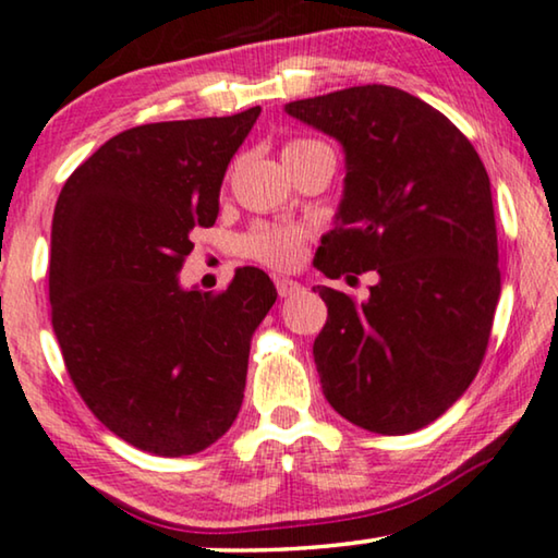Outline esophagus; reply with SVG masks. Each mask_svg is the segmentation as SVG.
<instances>
[{
	"mask_svg": "<svg viewBox=\"0 0 558 558\" xmlns=\"http://www.w3.org/2000/svg\"><path fill=\"white\" fill-rule=\"evenodd\" d=\"M276 288H278V295L280 298H290L295 293H301L303 286L298 280H290V278H276Z\"/></svg>",
	"mask_w": 558,
	"mask_h": 558,
	"instance_id": "1",
	"label": "esophagus"
}]
</instances>
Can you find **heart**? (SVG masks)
I'll use <instances>...</instances> for the list:
<instances>
[{
    "mask_svg": "<svg viewBox=\"0 0 558 558\" xmlns=\"http://www.w3.org/2000/svg\"><path fill=\"white\" fill-rule=\"evenodd\" d=\"M326 144L313 138H293L282 148V159L293 163L308 156ZM305 240H308V227L295 222H257L238 240V253L247 260L276 270H290L303 260Z\"/></svg>",
    "mask_w": 558,
    "mask_h": 558,
    "instance_id": "b5f03b06",
    "label": "heart"
}]
</instances>
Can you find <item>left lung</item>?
<instances>
[{
  "label": "left lung",
  "mask_w": 558,
  "mask_h": 558,
  "mask_svg": "<svg viewBox=\"0 0 558 558\" xmlns=\"http://www.w3.org/2000/svg\"><path fill=\"white\" fill-rule=\"evenodd\" d=\"M293 119L339 138L347 186L313 265L374 272L366 301L318 286L328 318L313 359L328 404L376 435L427 427L462 397L500 295L490 179L458 125L391 85L293 100Z\"/></svg>",
  "instance_id": "left-lung-1"
}]
</instances>
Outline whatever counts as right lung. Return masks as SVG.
I'll use <instances>...</instances> for the list:
<instances>
[{
    "instance_id": "right-lung-1",
    "label": "right lung",
    "mask_w": 558,
    "mask_h": 558,
    "mask_svg": "<svg viewBox=\"0 0 558 558\" xmlns=\"http://www.w3.org/2000/svg\"><path fill=\"white\" fill-rule=\"evenodd\" d=\"M260 106L163 121L106 141L62 186L50 303L88 410L138 450L182 458L217 442L245 397L250 341L276 286L240 268L227 290L179 288L194 227H211L227 163Z\"/></svg>"
}]
</instances>
